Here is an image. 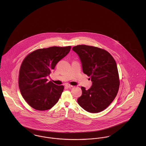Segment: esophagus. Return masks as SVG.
<instances>
[{"mask_svg":"<svg viewBox=\"0 0 146 146\" xmlns=\"http://www.w3.org/2000/svg\"><path fill=\"white\" fill-rule=\"evenodd\" d=\"M66 86L67 88H71L73 87V85H70V84H66Z\"/></svg>","mask_w":146,"mask_h":146,"instance_id":"34e87169","label":"esophagus"}]
</instances>
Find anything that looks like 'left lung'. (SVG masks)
<instances>
[{
	"mask_svg": "<svg viewBox=\"0 0 146 146\" xmlns=\"http://www.w3.org/2000/svg\"><path fill=\"white\" fill-rule=\"evenodd\" d=\"M72 50L79 57L84 73L92 82L89 89L81 87L82 95L77 100L78 104L90 113L104 111L114 100L119 88L115 61L108 51L97 47L79 45Z\"/></svg>",
	"mask_w": 146,
	"mask_h": 146,
	"instance_id": "1",
	"label": "left lung"
}]
</instances>
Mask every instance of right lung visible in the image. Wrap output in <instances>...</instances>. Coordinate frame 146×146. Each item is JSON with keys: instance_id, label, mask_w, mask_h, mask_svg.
Wrapping results in <instances>:
<instances>
[{"instance_id": "obj_1", "label": "right lung", "mask_w": 146, "mask_h": 146, "mask_svg": "<svg viewBox=\"0 0 146 146\" xmlns=\"http://www.w3.org/2000/svg\"><path fill=\"white\" fill-rule=\"evenodd\" d=\"M70 48L68 46L38 49L23 60L19 72V88L25 100L35 110H48L58 102L64 86L48 82L46 78Z\"/></svg>"}]
</instances>
